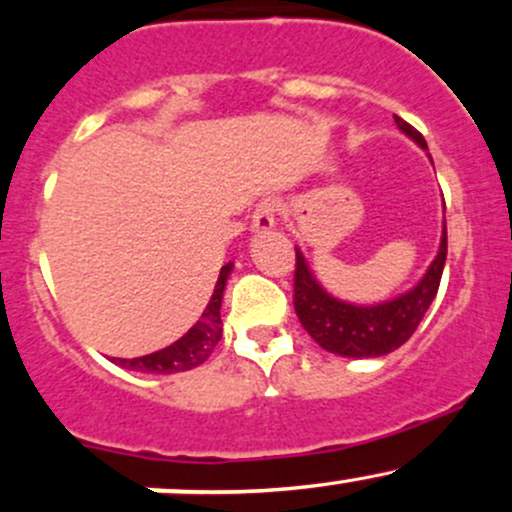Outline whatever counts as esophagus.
<instances>
[{"mask_svg":"<svg viewBox=\"0 0 512 512\" xmlns=\"http://www.w3.org/2000/svg\"><path fill=\"white\" fill-rule=\"evenodd\" d=\"M274 216H276L274 199H262V202L257 204L255 214H252V231L264 233V231H269V228H274V223H276Z\"/></svg>","mask_w":512,"mask_h":512,"instance_id":"obj_1","label":"esophagus"}]
</instances>
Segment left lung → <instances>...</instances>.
<instances>
[{"label": "left lung", "instance_id": "obj_1", "mask_svg": "<svg viewBox=\"0 0 512 512\" xmlns=\"http://www.w3.org/2000/svg\"><path fill=\"white\" fill-rule=\"evenodd\" d=\"M397 127L428 151L426 139L409 122L395 115ZM448 257V228L443 226L436 260L426 269L424 279L402 296L378 305H354L334 298L310 272L303 252L296 248V279H293V305L305 332L325 351L346 358H378L402 346L414 334L426 310L436 298L440 276Z\"/></svg>", "mask_w": 512, "mask_h": 512}]
</instances>
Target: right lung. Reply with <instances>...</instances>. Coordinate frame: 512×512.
<instances>
[{"mask_svg":"<svg viewBox=\"0 0 512 512\" xmlns=\"http://www.w3.org/2000/svg\"><path fill=\"white\" fill-rule=\"evenodd\" d=\"M233 264H223L219 279H216L214 293H211L207 308L195 325L182 334L178 342H173L166 349L154 351V354H146L139 358H115L117 366L127 370H137V373H156V375H168V373H182V370L197 368L199 363H204L214 351V346L221 342L223 325H221V301H223V289H226V281L231 276Z\"/></svg>","mask_w":512,"mask_h":512,"instance_id":"add662e5","label":"right lung"}]
</instances>
